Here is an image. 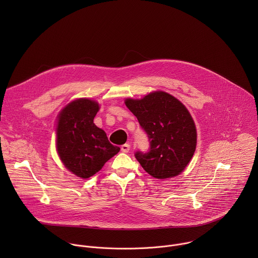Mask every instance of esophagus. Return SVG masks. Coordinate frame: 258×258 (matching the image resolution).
Listing matches in <instances>:
<instances>
[{
  "label": "esophagus",
  "mask_w": 258,
  "mask_h": 258,
  "mask_svg": "<svg viewBox=\"0 0 258 258\" xmlns=\"http://www.w3.org/2000/svg\"><path fill=\"white\" fill-rule=\"evenodd\" d=\"M120 149L123 153H127L130 150H131V145L130 144H124L120 147Z\"/></svg>",
  "instance_id": "1"
}]
</instances>
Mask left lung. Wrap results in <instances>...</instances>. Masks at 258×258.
Returning <instances> with one entry per match:
<instances>
[{
	"label": "left lung",
	"mask_w": 258,
	"mask_h": 258,
	"mask_svg": "<svg viewBox=\"0 0 258 258\" xmlns=\"http://www.w3.org/2000/svg\"><path fill=\"white\" fill-rule=\"evenodd\" d=\"M125 105L150 141L148 152L135 154L142 167L159 179L178 175L192 159L197 144L196 126L188 109L162 91L143 99L128 98Z\"/></svg>",
	"instance_id": "8db88e82"
}]
</instances>
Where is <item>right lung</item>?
<instances>
[{
    "mask_svg": "<svg viewBox=\"0 0 258 258\" xmlns=\"http://www.w3.org/2000/svg\"><path fill=\"white\" fill-rule=\"evenodd\" d=\"M99 108L96 101L81 98L67 104L58 115V155L69 171L82 178L94 175L120 150L94 123Z\"/></svg>",
    "mask_w": 258,
    "mask_h": 258,
    "instance_id": "obj_1",
    "label": "right lung"
}]
</instances>
